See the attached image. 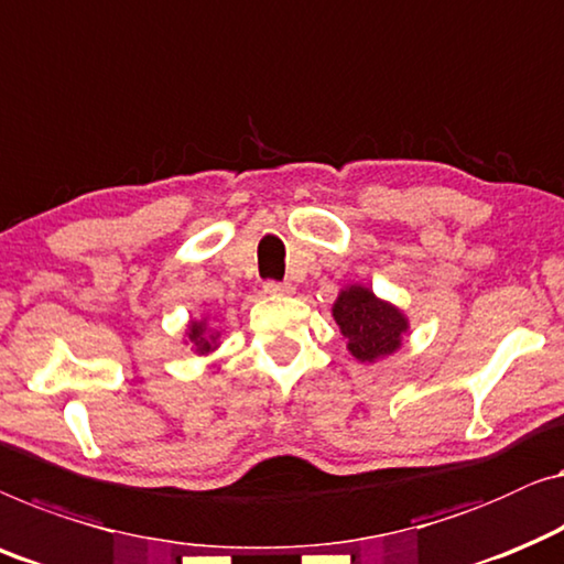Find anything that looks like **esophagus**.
Returning a JSON list of instances; mask_svg holds the SVG:
<instances>
[{
	"instance_id": "34e87169",
	"label": "esophagus",
	"mask_w": 564,
	"mask_h": 564,
	"mask_svg": "<svg viewBox=\"0 0 564 564\" xmlns=\"http://www.w3.org/2000/svg\"><path fill=\"white\" fill-rule=\"evenodd\" d=\"M264 292H267V295H292L295 288H292L290 282H267Z\"/></svg>"
}]
</instances>
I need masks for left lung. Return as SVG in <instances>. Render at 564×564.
I'll use <instances>...</instances> for the list:
<instances>
[{"mask_svg": "<svg viewBox=\"0 0 564 564\" xmlns=\"http://www.w3.org/2000/svg\"><path fill=\"white\" fill-rule=\"evenodd\" d=\"M348 354L361 364H377L397 354L410 333V317L394 302L381 300L366 284H346L330 307Z\"/></svg>", "mask_w": 564, "mask_h": 564, "instance_id": "obj_1", "label": "left lung"}]
</instances>
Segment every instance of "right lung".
Segmentation results:
<instances>
[{
  "mask_svg": "<svg viewBox=\"0 0 564 564\" xmlns=\"http://www.w3.org/2000/svg\"><path fill=\"white\" fill-rule=\"evenodd\" d=\"M221 336L224 330H218L214 321L208 317V313H203L198 321H195V317L193 321H187L183 343L185 346H191L195 356H210L221 348Z\"/></svg>",
  "mask_w": 564,
  "mask_h": 564,
  "instance_id": "obj_1",
  "label": "right lung"
}]
</instances>
